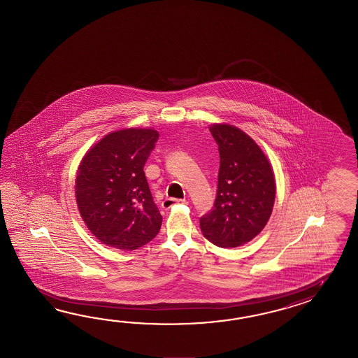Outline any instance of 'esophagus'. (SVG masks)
<instances>
[{
	"mask_svg": "<svg viewBox=\"0 0 358 358\" xmlns=\"http://www.w3.org/2000/svg\"><path fill=\"white\" fill-rule=\"evenodd\" d=\"M188 202H187V199H176V198H166L161 206H162V208L164 210H169V208H171L173 206L176 205H187Z\"/></svg>",
	"mask_w": 358,
	"mask_h": 358,
	"instance_id": "1",
	"label": "esophagus"
}]
</instances>
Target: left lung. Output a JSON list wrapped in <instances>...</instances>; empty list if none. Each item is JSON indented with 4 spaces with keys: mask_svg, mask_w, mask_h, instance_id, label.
Instances as JSON below:
<instances>
[{
    "mask_svg": "<svg viewBox=\"0 0 358 358\" xmlns=\"http://www.w3.org/2000/svg\"><path fill=\"white\" fill-rule=\"evenodd\" d=\"M210 131L219 145L220 169L213 210L199 219L206 239L236 248L265 228L273 213L275 178L265 153L242 130L215 124Z\"/></svg>",
    "mask_w": 358,
    "mask_h": 358,
    "instance_id": "obj_1",
    "label": "left lung"
}]
</instances>
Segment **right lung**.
Returning a JSON list of instances; mask_svg holds the SVG:
<instances>
[{
  "instance_id": "1",
  "label": "right lung",
  "mask_w": 358,
  "mask_h": 358,
  "mask_svg": "<svg viewBox=\"0 0 358 358\" xmlns=\"http://www.w3.org/2000/svg\"><path fill=\"white\" fill-rule=\"evenodd\" d=\"M157 139L153 129L117 130L93 145L80 162L76 203L102 243L133 251L159 234L162 216L143 171Z\"/></svg>"
}]
</instances>
